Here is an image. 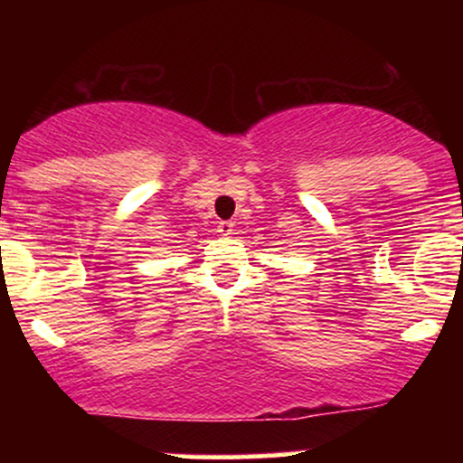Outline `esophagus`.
<instances>
[{
	"mask_svg": "<svg viewBox=\"0 0 463 463\" xmlns=\"http://www.w3.org/2000/svg\"><path fill=\"white\" fill-rule=\"evenodd\" d=\"M217 228H220L222 235H231V232H232V224H231V222H220V226H217Z\"/></svg>",
	"mask_w": 463,
	"mask_h": 463,
	"instance_id": "34e87169",
	"label": "esophagus"
}]
</instances>
